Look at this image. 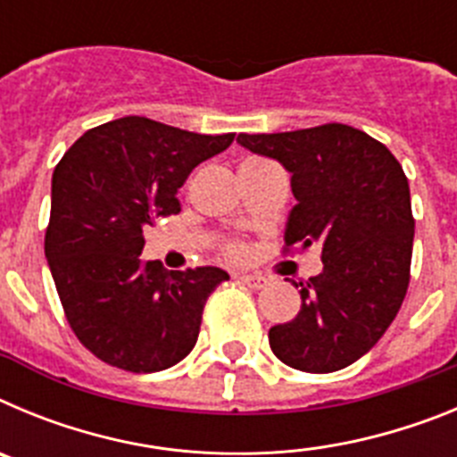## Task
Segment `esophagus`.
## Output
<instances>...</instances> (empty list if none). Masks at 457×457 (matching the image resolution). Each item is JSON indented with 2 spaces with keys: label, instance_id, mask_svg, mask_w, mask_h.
I'll list each match as a JSON object with an SVG mask.
<instances>
[{
  "label": "esophagus",
  "instance_id": "1",
  "mask_svg": "<svg viewBox=\"0 0 457 457\" xmlns=\"http://www.w3.org/2000/svg\"><path fill=\"white\" fill-rule=\"evenodd\" d=\"M237 278H240L242 284H247L249 288H265L268 286V278L261 277V274H240Z\"/></svg>",
  "mask_w": 457,
  "mask_h": 457
}]
</instances>
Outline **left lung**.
Instances as JSON below:
<instances>
[{"instance_id":"8db88e82","label":"left lung","mask_w":457,"mask_h":457,"mask_svg":"<svg viewBox=\"0 0 457 457\" xmlns=\"http://www.w3.org/2000/svg\"><path fill=\"white\" fill-rule=\"evenodd\" d=\"M237 144L290 173L297 204L286 247L322 252V272L300 284L297 316L270 327V348L304 373L354 364L394 322L410 284L414 220L403 167L385 144L343 123L237 135Z\"/></svg>"}]
</instances>
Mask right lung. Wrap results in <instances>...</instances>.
Instances as JSON below:
<instances>
[{
    "instance_id": "1",
    "label": "right lung",
    "mask_w": 457,
    "mask_h": 457,
    "mask_svg": "<svg viewBox=\"0 0 457 457\" xmlns=\"http://www.w3.org/2000/svg\"><path fill=\"white\" fill-rule=\"evenodd\" d=\"M233 137L125 116L84 132L56 164L46 258L72 332L107 364L155 373L192 353L205 300L228 274L141 261L144 231L180 212L189 171Z\"/></svg>"
}]
</instances>
